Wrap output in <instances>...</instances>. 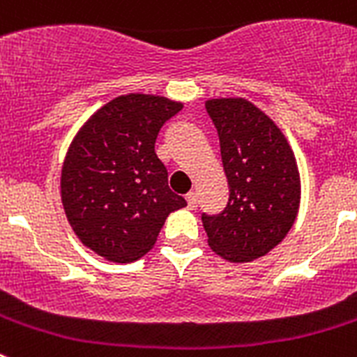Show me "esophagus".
Returning <instances> with one entry per match:
<instances>
[{"instance_id": "obj_1", "label": "esophagus", "mask_w": 357, "mask_h": 357, "mask_svg": "<svg viewBox=\"0 0 357 357\" xmlns=\"http://www.w3.org/2000/svg\"><path fill=\"white\" fill-rule=\"evenodd\" d=\"M185 200H188V206L189 209H195V207L198 206V197L195 191H189L188 195H185Z\"/></svg>"}]
</instances>
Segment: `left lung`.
<instances>
[{
  "instance_id": "8db88e82",
  "label": "left lung",
  "mask_w": 357,
  "mask_h": 357,
  "mask_svg": "<svg viewBox=\"0 0 357 357\" xmlns=\"http://www.w3.org/2000/svg\"><path fill=\"white\" fill-rule=\"evenodd\" d=\"M220 137L229 202L202 214L209 247L230 263H248L277 247L295 223L301 176L291 148L272 119L243 98L206 103Z\"/></svg>"
}]
</instances>
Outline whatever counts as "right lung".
<instances>
[{
	"instance_id": "right-lung-1",
	"label": "right lung",
	"mask_w": 357,
	"mask_h": 357,
	"mask_svg": "<svg viewBox=\"0 0 357 357\" xmlns=\"http://www.w3.org/2000/svg\"><path fill=\"white\" fill-rule=\"evenodd\" d=\"M181 110L182 103L164 96H118L73 139L62 168V204L75 234L105 259L143 257L168 214L185 206L155 153L159 130Z\"/></svg>"
}]
</instances>
